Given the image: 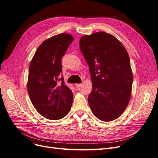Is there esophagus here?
Masks as SVG:
<instances>
[{
  "label": "esophagus",
  "instance_id": "esophagus-1",
  "mask_svg": "<svg viewBox=\"0 0 158 158\" xmlns=\"http://www.w3.org/2000/svg\"><path fill=\"white\" fill-rule=\"evenodd\" d=\"M81 85H82V84H76L75 86L77 87H80L81 86Z\"/></svg>",
  "mask_w": 158,
  "mask_h": 158
}]
</instances>
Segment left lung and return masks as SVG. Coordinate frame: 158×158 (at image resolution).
<instances>
[{
  "instance_id": "8db88e82",
  "label": "left lung",
  "mask_w": 158,
  "mask_h": 158,
  "mask_svg": "<svg viewBox=\"0 0 158 158\" xmlns=\"http://www.w3.org/2000/svg\"><path fill=\"white\" fill-rule=\"evenodd\" d=\"M80 48L93 84L88 96L90 108L100 121H113L124 112L131 97L133 74L127 50L104 31L82 36Z\"/></svg>"
}]
</instances>
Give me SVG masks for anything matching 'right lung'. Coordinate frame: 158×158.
<instances>
[{
    "mask_svg": "<svg viewBox=\"0 0 158 158\" xmlns=\"http://www.w3.org/2000/svg\"><path fill=\"white\" fill-rule=\"evenodd\" d=\"M73 40L71 35L65 33L50 37L37 48L30 64V98L40 114L49 120L64 118L72 106L73 92L64 78H60V74L62 57Z\"/></svg>",
    "mask_w": 158,
    "mask_h": 158,
    "instance_id": "right-lung-1",
    "label": "right lung"
}]
</instances>
